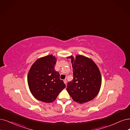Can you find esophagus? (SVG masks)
Masks as SVG:
<instances>
[{"instance_id":"1","label":"esophagus","mask_w":130,"mask_h":130,"mask_svg":"<svg viewBox=\"0 0 130 130\" xmlns=\"http://www.w3.org/2000/svg\"><path fill=\"white\" fill-rule=\"evenodd\" d=\"M64 84H65V85H66V83H67L66 80H64Z\"/></svg>"}]
</instances>
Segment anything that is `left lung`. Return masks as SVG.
<instances>
[{
    "label": "left lung",
    "instance_id": "left-lung-1",
    "mask_svg": "<svg viewBox=\"0 0 130 130\" xmlns=\"http://www.w3.org/2000/svg\"><path fill=\"white\" fill-rule=\"evenodd\" d=\"M71 59L73 80L68 84L66 90L74 101L84 103L98 94L102 83L100 71L94 61L82 55L68 57Z\"/></svg>",
    "mask_w": 130,
    "mask_h": 130
}]
</instances>
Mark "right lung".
I'll use <instances>...</instances> for the list:
<instances>
[{"mask_svg":"<svg viewBox=\"0 0 130 130\" xmlns=\"http://www.w3.org/2000/svg\"><path fill=\"white\" fill-rule=\"evenodd\" d=\"M56 58L52 55L37 59L28 74V84L32 95L45 103L55 101L66 87L60 74L55 69Z\"/></svg>","mask_w":130,"mask_h":130,"instance_id":"1","label":"right lung"}]
</instances>
